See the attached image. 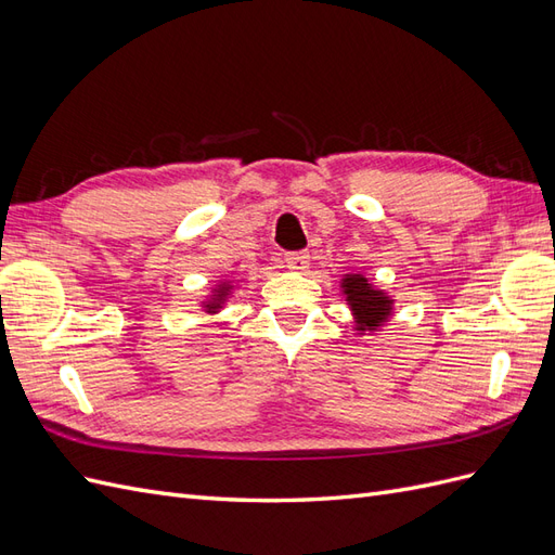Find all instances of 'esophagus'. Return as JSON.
Listing matches in <instances>:
<instances>
[{
	"label": "esophagus",
	"mask_w": 555,
	"mask_h": 555,
	"mask_svg": "<svg viewBox=\"0 0 555 555\" xmlns=\"http://www.w3.org/2000/svg\"><path fill=\"white\" fill-rule=\"evenodd\" d=\"M284 263H287L289 271L304 273L310 266V255L308 251H287V255H284Z\"/></svg>",
	"instance_id": "1"
}]
</instances>
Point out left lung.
I'll return each instance as SVG.
<instances>
[{
  "label": "left lung",
  "mask_w": 555,
  "mask_h": 555,
  "mask_svg": "<svg viewBox=\"0 0 555 555\" xmlns=\"http://www.w3.org/2000/svg\"><path fill=\"white\" fill-rule=\"evenodd\" d=\"M340 287H343L347 306L351 308V314H354L359 333L377 331L386 319L391 317L393 298L386 296L382 289H375L365 275L361 273L345 275Z\"/></svg>",
  "instance_id": "obj_1"
}]
</instances>
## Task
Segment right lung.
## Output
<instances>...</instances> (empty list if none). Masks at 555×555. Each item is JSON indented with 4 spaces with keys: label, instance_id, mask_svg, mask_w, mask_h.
<instances>
[{
    "label": "right lung",
    "instance_id": "1",
    "mask_svg": "<svg viewBox=\"0 0 555 555\" xmlns=\"http://www.w3.org/2000/svg\"><path fill=\"white\" fill-rule=\"evenodd\" d=\"M229 294H231V284H229V282L217 284L215 292H212V296H210L208 300H204V308H206V312H217V310H220L224 300L229 298Z\"/></svg>",
    "mask_w": 555,
    "mask_h": 555
}]
</instances>
